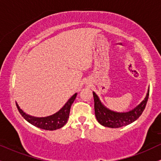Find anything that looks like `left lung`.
<instances>
[{
	"label": "left lung",
	"instance_id": "1",
	"mask_svg": "<svg viewBox=\"0 0 161 161\" xmlns=\"http://www.w3.org/2000/svg\"><path fill=\"white\" fill-rule=\"evenodd\" d=\"M149 92L150 90H148L145 99L137 106L126 113H118L109 109L101 103L97 95L92 92L96 119L103 126L109 128H119L130 124L136 120L144 110L149 98Z\"/></svg>",
	"mask_w": 161,
	"mask_h": 161
}]
</instances>
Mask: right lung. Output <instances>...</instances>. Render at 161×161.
<instances>
[{
	"label": "right lung",
	"instance_id": "1",
	"mask_svg": "<svg viewBox=\"0 0 161 161\" xmlns=\"http://www.w3.org/2000/svg\"><path fill=\"white\" fill-rule=\"evenodd\" d=\"M76 96H77V93L74 94L58 112L52 115V116H46V117H35V116H30V115L26 114L19 107L17 103L16 106L19 113L24 117V119L33 125V126L42 130H55L60 129L64 125L66 124L68 119L69 117L71 106H72L74 100L75 99Z\"/></svg>",
	"mask_w": 161,
	"mask_h": 161
}]
</instances>
